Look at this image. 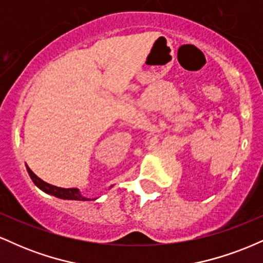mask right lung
<instances>
[{
    "label": "right lung",
    "mask_w": 263,
    "mask_h": 263,
    "mask_svg": "<svg viewBox=\"0 0 263 263\" xmlns=\"http://www.w3.org/2000/svg\"><path fill=\"white\" fill-rule=\"evenodd\" d=\"M27 171H28V174H29V177L32 178L33 183H34L39 189L43 190L44 193H47V194L54 195V197L60 198V199H68V200H83V201L84 200H89V199L84 198L83 195L80 194L79 189H77V188H69V189L59 188V186L52 185V184H49V183H45L44 180H42L41 178H38L31 170H29L28 165H27Z\"/></svg>",
    "instance_id": "right-lung-1"
}]
</instances>
